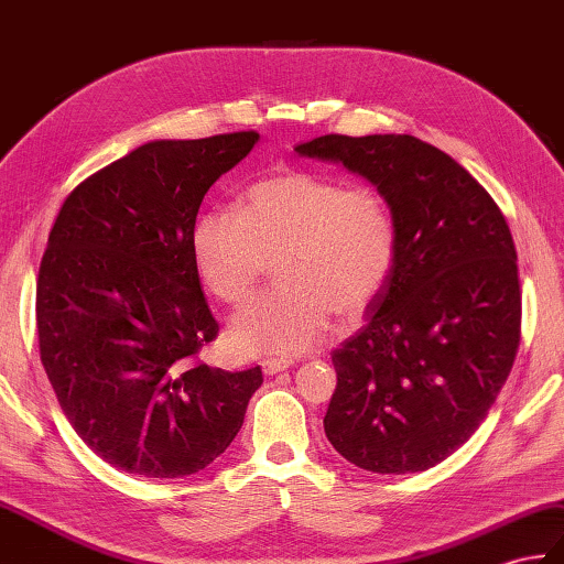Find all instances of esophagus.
<instances>
[{
    "label": "esophagus",
    "instance_id": "1",
    "mask_svg": "<svg viewBox=\"0 0 564 564\" xmlns=\"http://www.w3.org/2000/svg\"><path fill=\"white\" fill-rule=\"evenodd\" d=\"M285 368H291V360H285V358H267V360H261V370H264V375H279Z\"/></svg>",
    "mask_w": 564,
    "mask_h": 564
}]
</instances>
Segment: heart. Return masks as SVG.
<instances>
[{
	"instance_id": "b5f03b06",
	"label": "heart",
	"mask_w": 564,
	"mask_h": 564,
	"mask_svg": "<svg viewBox=\"0 0 564 564\" xmlns=\"http://www.w3.org/2000/svg\"><path fill=\"white\" fill-rule=\"evenodd\" d=\"M397 220L370 182L279 170L252 182L240 212L206 208L192 226V259L208 293L240 305L276 261L271 291L232 317L247 352L297 356L329 329L332 314L356 319L397 264Z\"/></svg>"
}]
</instances>
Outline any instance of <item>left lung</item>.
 <instances>
[{
	"mask_svg": "<svg viewBox=\"0 0 564 564\" xmlns=\"http://www.w3.org/2000/svg\"><path fill=\"white\" fill-rule=\"evenodd\" d=\"M384 192L397 264L368 324L332 352L334 449L372 474H417L474 435L512 370L521 291L500 206L452 155L411 134L295 147Z\"/></svg>",
	"mask_w": 564,
	"mask_h": 564,
	"instance_id": "8db88e82",
	"label": "left lung"
}]
</instances>
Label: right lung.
<instances>
[{
  "label": "right lung",
  "instance_id": "right-lung-1",
  "mask_svg": "<svg viewBox=\"0 0 564 564\" xmlns=\"http://www.w3.org/2000/svg\"><path fill=\"white\" fill-rule=\"evenodd\" d=\"M259 141H151L64 199L37 271V344L64 415L117 470L182 478L238 435L261 368L199 362L218 336L192 259L204 194Z\"/></svg>",
  "mask_w": 564,
  "mask_h": 564
}]
</instances>
